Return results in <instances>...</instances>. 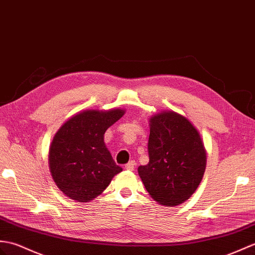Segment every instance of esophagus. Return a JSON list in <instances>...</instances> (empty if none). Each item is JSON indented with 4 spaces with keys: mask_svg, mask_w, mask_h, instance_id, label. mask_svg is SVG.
<instances>
[{
    "mask_svg": "<svg viewBox=\"0 0 255 255\" xmlns=\"http://www.w3.org/2000/svg\"><path fill=\"white\" fill-rule=\"evenodd\" d=\"M134 167H135V162H134V161H130L129 163H127V164L125 165V168H126L127 170H133Z\"/></svg>",
    "mask_w": 255,
    "mask_h": 255,
    "instance_id": "34e87169",
    "label": "esophagus"
}]
</instances>
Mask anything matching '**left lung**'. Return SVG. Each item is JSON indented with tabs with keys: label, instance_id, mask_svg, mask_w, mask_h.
Segmentation results:
<instances>
[{
	"label": "left lung",
	"instance_id": "left-lung-1",
	"mask_svg": "<svg viewBox=\"0 0 255 255\" xmlns=\"http://www.w3.org/2000/svg\"><path fill=\"white\" fill-rule=\"evenodd\" d=\"M147 150L149 163L138 167L146 191L162 205L185 202L197 190L206 166L197 128L185 116L164 111L150 118Z\"/></svg>",
	"mask_w": 255,
	"mask_h": 255
}]
</instances>
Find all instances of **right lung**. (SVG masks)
<instances>
[{
  "instance_id": "obj_1",
  "label": "right lung",
  "mask_w": 255,
  "mask_h": 255,
  "mask_svg": "<svg viewBox=\"0 0 255 255\" xmlns=\"http://www.w3.org/2000/svg\"><path fill=\"white\" fill-rule=\"evenodd\" d=\"M125 110H88L74 115L55 133L49 166L58 189L72 200L89 202L102 193L123 168L104 143V133Z\"/></svg>"
}]
</instances>
